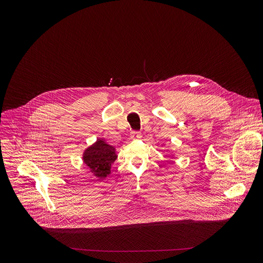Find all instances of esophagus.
Instances as JSON below:
<instances>
[{"mask_svg": "<svg viewBox=\"0 0 263 263\" xmlns=\"http://www.w3.org/2000/svg\"><path fill=\"white\" fill-rule=\"evenodd\" d=\"M131 137L133 139H136V138H139L140 137V133L138 131H132L131 132Z\"/></svg>", "mask_w": 263, "mask_h": 263, "instance_id": "obj_1", "label": "esophagus"}]
</instances>
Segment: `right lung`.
<instances>
[{"label":"right lung","instance_id":"right-lung-1","mask_svg":"<svg viewBox=\"0 0 263 263\" xmlns=\"http://www.w3.org/2000/svg\"><path fill=\"white\" fill-rule=\"evenodd\" d=\"M118 158L116 147L103 139H98L83 153V161L93 176L104 179L111 174V164Z\"/></svg>","mask_w":263,"mask_h":263}]
</instances>
